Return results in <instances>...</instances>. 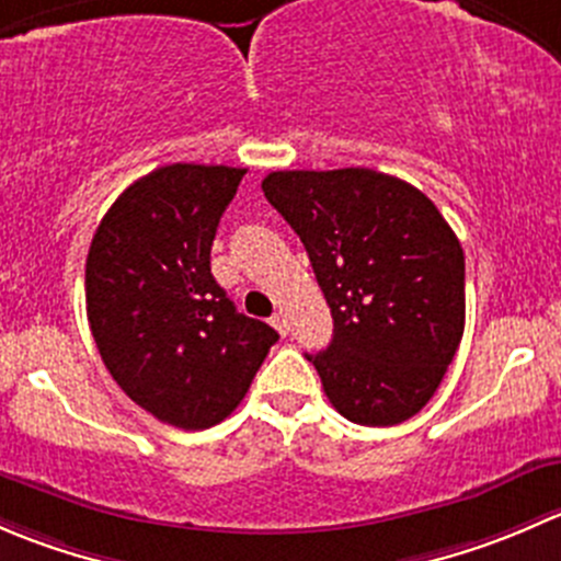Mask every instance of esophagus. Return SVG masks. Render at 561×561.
<instances>
[{"label":"esophagus","mask_w":561,"mask_h":561,"mask_svg":"<svg viewBox=\"0 0 561 561\" xmlns=\"http://www.w3.org/2000/svg\"><path fill=\"white\" fill-rule=\"evenodd\" d=\"M271 325H274L276 331L282 333V336H287V331H290V325H287V317L285 314H274V317H271Z\"/></svg>","instance_id":"1"}]
</instances>
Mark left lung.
Wrapping results in <instances>:
<instances>
[{"mask_svg": "<svg viewBox=\"0 0 561 561\" xmlns=\"http://www.w3.org/2000/svg\"><path fill=\"white\" fill-rule=\"evenodd\" d=\"M271 206L307 247L333 339L307 355L328 401L360 426L417 415L463 333V249L432 201L369 168L276 171Z\"/></svg>", "mask_w": 561, "mask_h": 561, "instance_id": "left-lung-1", "label": "left lung"}]
</instances>
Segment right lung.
<instances>
[{
	"label": "right lung",
	"instance_id": "right-lung-1",
	"mask_svg": "<svg viewBox=\"0 0 561 561\" xmlns=\"http://www.w3.org/2000/svg\"><path fill=\"white\" fill-rule=\"evenodd\" d=\"M247 168H157L116 197L87 257V314L118 388L197 432L230 415L279 333L236 312L211 276L219 217Z\"/></svg>",
	"mask_w": 561,
	"mask_h": 561
}]
</instances>
